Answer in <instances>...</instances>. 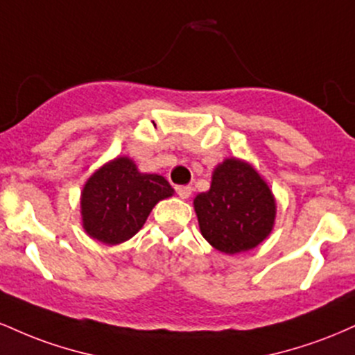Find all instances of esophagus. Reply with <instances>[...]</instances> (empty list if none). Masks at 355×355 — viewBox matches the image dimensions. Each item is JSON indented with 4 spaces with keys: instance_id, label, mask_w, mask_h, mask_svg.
<instances>
[{
    "instance_id": "34e87169",
    "label": "esophagus",
    "mask_w": 355,
    "mask_h": 355,
    "mask_svg": "<svg viewBox=\"0 0 355 355\" xmlns=\"http://www.w3.org/2000/svg\"><path fill=\"white\" fill-rule=\"evenodd\" d=\"M175 191L178 193V197L189 198L191 195V187L190 185H178V187H175Z\"/></svg>"
}]
</instances>
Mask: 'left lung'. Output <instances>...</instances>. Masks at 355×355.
I'll return each mask as SVG.
<instances>
[{
	"label": "left lung",
	"mask_w": 355,
	"mask_h": 355,
	"mask_svg": "<svg viewBox=\"0 0 355 355\" xmlns=\"http://www.w3.org/2000/svg\"><path fill=\"white\" fill-rule=\"evenodd\" d=\"M193 205L202 235L223 254L250 250L274 227L270 189L250 165L235 158L215 168L210 190L197 195Z\"/></svg>",
	"instance_id": "obj_1"
}]
</instances>
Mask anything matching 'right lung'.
I'll return each instance as SVG.
<instances>
[{"label":"right lung","instance_id":"add662e5","mask_svg":"<svg viewBox=\"0 0 355 355\" xmlns=\"http://www.w3.org/2000/svg\"><path fill=\"white\" fill-rule=\"evenodd\" d=\"M162 175L140 173L130 158L120 157L89 177L81 193L83 227L93 239L115 245L144 227L157 202L172 197Z\"/></svg>","mask_w":355,"mask_h":355}]
</instances>
